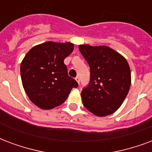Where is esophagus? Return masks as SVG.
<instances>
[{
  "label": "esophagus",
  "instance_id": "1",
  "mask_svg": "<svg viewBox=\"0 0 152 152\" xmlns=\"http://www.w3.org/2000/svg\"><path fill=\"white\" fill-rule=\"evenodd\" d=\"M75 80H76V82H77V83L79 84V83H80V78H79V77H75Z\"/></svg>",
  "mask_w": 152,
  "mask_h": 152
}]
</instances>
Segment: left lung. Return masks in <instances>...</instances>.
Here are the masks:
<instances>
[{
    "instance_id": "obj_1",
    "label": "left lung",
    "mask_w": 152,
    "mask_h": 152,
    "mask_svg": "<svg viewBox=\"0 0 152 152\" xmlns=\"http://www.w3.org/2000/svg\"><path fill=\"white\" fill-rule=\"evenodd\" d=\"M90 68V79L82 90L83 105L94 115L104 116L116 112L124 102L131 86L127 60L106 46L79 45Z\"/></svg>"
}]
</instances>
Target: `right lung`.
I'll list each match as a JSON object with an SVG mask.
<instances>
[{
  "mask_svg": "<svg viewBox=\"0 0 152 152\" xmlns=\"http://www.w3.org/2000/svg\"><path fill=\"white\" fill-rule=\"evenodd\" d=\"M74 50L70 43L46 42L26 54L20 65L22 84L31 102L43 109L62 104L78 86L68 75L64 59Z\"/></svg>",
  "mask_w": 152,
  "mask_h": 152,
  "instance_id": "right-lung-1",
  "label": "right lung"
}]
</instances>
